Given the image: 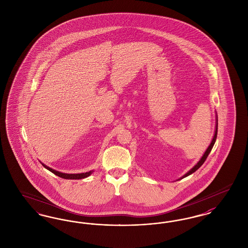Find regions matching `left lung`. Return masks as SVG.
<instances>
[{"instance_id": "obj_1", "label": "left lung", "mask_w": 248, "mask_h": 248, "mask_svg": "<svg viewBox=\"0 0 248 248\" xmlns=\"http://www.w3.org/2000/svg\"><path fill=\"white\" fill-rule=\"evenodd\" d=\"M217 134H218V116L216 117V127H215V134H214V137H213V139H212V141H211V143H210V145L208 146V149L207 150L205 151V153H204V155L202 156V158L200 159V160L198 161V163L193 167V168L191 169L189 171H187L184 176H182L181 178L179 179V180H181V179L185 178V177H186V176H188L190 174H192L193 172H195L198 169L200 168L201 167V165L205 162V160L207 159L208 158V154L210 153V151H211V149L213 148V146H214V144H215V141H216V139H217Z\"/></svg>"}]
</instances>
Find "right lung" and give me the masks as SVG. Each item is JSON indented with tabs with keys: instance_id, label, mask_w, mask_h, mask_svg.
Returning <instances> with one entry per match:
<instances>
[{
	"instance_id": "obj_1",
	"label": "right lung",
	"mask_w": 248,
	"mask_h": 248,
	"mask_svg": "<svg viewBox=\"0 0 248 248\" xmlns=\"http://www.w3.org/2000/svg\"><path fill=\"white\" fill-rule=\"evenodd\" d=\"M42 165L44 166V168L49 170L52 173H54L55 175L59 176L61 178L69 179V180H78V179L86 178V177H88V176H89V175L93 172V170H90V171L83 172V173H63V172H61V171H58V170H53V169L50 168V167L46 166V165L43 164V163H42Z\"/></svg>"
}]
</instances>
